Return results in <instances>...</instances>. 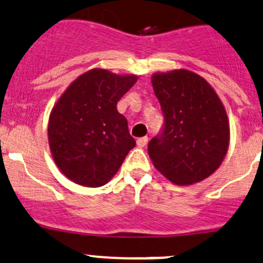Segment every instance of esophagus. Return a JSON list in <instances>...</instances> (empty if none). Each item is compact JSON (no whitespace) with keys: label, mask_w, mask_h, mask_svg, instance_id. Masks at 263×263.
Here are the masks:
<instances>
[{"label":"esophagus","mask_w":263,"mask_h":263,"mask_svg":"<svg viewBox=\"0 0 263 263\" xmlns=\"http://www.w3.org/2000/svg\"><path fill=\"white\" fill-rule=\"evenodd\" d=\"M147 143H148V137L139 138V139L137 140V145H138V147H139V148L145 147V145H147Z\"/></svg>","instance_id":"esophagus-1"}]
</instances>
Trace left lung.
Here are the masks:
<instances>
[{
	"instance_id": "1",
	"label": "left lung",
	"mask_w": 263,
	"mask_h": 263,
	"mask_svg": "<svg viewBox=\"0 0 263 263\" xmlns=\"http://www.w3.org/2000/svg\"><path fill=\"white\" fill-rule=\"evenodd\" d=\"M164 123L148 143V154L176 185H191L220 166L229 145L226 109L212 86L196 73L180 69L152 76Z\"/></svg>"
}]
</instances>
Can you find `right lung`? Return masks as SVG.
Returning <instances> with one entry per match:
<instances>
[{
	"instance_id": "1",
	"label": "right lung",
	"mask_w": 263,
	"mask_h": 263,
	"mask_svg": "<svg viewBox=\"0 0 263 263\" xmlns=\"http://www.w3.org/2000/svg\"><path fill=\"white\" fill-rule=\"evenodd\" d=\"M137 76L106 69L83 73L61 96L50 114L48 137L54 162L78 185L99 187L112 178L135 147L118 101Z\"/></svg>"
}]
</instances>
